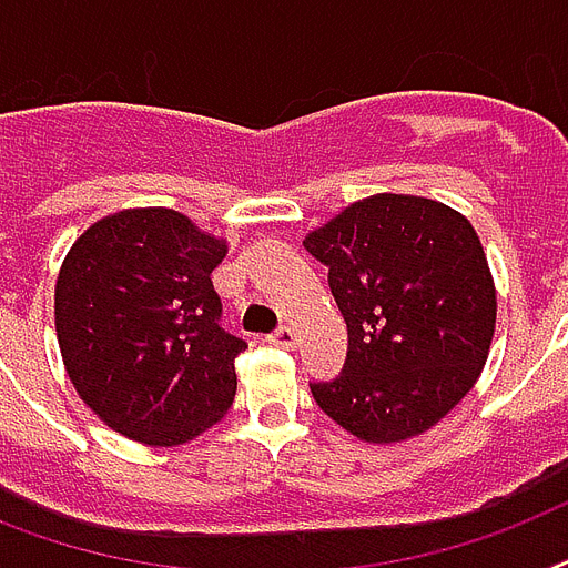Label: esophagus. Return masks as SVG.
<instances>
[{
  "label": "esophagus",
  "instance_id": "1",
  "mask_svg": "<svg viewBox=\"0 0 568 568\" xmlns=\"http://www.w3.org/2000/svg\"><path fill=\"white\" fill-rule=\"evenodd\" d=\"M267 342L276 347H285V351H292V347L297 345V333H294L292 327H280L276 333H271V336H267Z\"/></svg>",
  "mask_w": 568,
  "mask_h": 568
}]
</instances>
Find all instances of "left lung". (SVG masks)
Listing matches in <instances>:
<instances>
[{
	"label": "left lung",
	"mask_w": 568,
	"mask_h": 568,
	"mask_svg": "<svg viewBox=\"0 0 568 568\" xmlns=\"http://www.w3.org/2000/svg\"><path fill=\"white\" fill-rule=\"evenodd\" d=\"M329 267L347 359L312 397L351 436L395 445L471 392L495 336V280L475 226L413 194H374L303 239Z\"/></svg>",
	"instance_id": "obj_1"
}]
</instances>
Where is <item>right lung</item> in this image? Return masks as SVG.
Listing matches in <instances>:
<instances>
[{"label":"right lung","mask_w":568,"mask_h":568,"mask_svg":"<svg viewBox=\"0 0 568 568\" xmlns=\"http://www.w3.org/2000/svg\"><path fill=\"white\" fill-rule=\"evenodd\" d=\"M226 241L182 212L105 214L55 280V333L84 406L126 439L173 448L226 415L247 342L217 324L212 271Z\"/></svg>","instance_id":"right-lung-1"}]
</instances>
